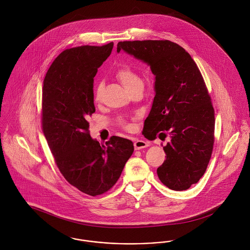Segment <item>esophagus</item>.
<instances>
[{"mask_svg":"<svg viewBox=\"0 0 250 250\" xmlns=\"http://www.w3.org/2000/svg\"><path fill=\"white\" fill-rule=\"evenodd\" d=\"M148 146V143L142 140H137L135 143H134V147L136 150H141L143 148H146Z\"/></svg>","mask_w":250,"mask_h":250,"instance_id":"obj_1","label":"esophagus"}]
</instances>
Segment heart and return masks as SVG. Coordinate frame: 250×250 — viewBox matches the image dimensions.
Returning a JSON list of instances; mask_svg holds the SVG:
<instances>
[{"instance_id":"obj_1","label":"heart","mask_w":250,"mask_h":250,"mask_svg":"<svg viewBox=\"0 0 250 250\" xmlns=\"http://www.w3.org/2000/svg\"><path fill=\"white\" fill-rule=\"evenodd\" d=\"M116 77L119 80L120 82L123 83V85L125 87V89L128 91L132 88L143 85V81L141 77L138 75V73L131 69L130 67L124 66L120 68L119 70L116 73ZM104 84L102 82H98L95 87V100H99L100 96L103 91Z\"/></svg>"}]
</instances>
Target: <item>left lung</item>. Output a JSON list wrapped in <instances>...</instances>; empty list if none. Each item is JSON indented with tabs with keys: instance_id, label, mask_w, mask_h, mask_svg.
Returning <instances> with one entry per match:
<instances>
[{
	"instance_id": "1",
	"label": "left lung",
	"mask_w": 250,
	"mask_h": 250,
	"mask_svg": "<svg viewBox=\"0 0 250 250\" xmlns=\"http://www.w3.org/2000/svg\"><path fill=\"white\" fill-rule=\"evenodd\" d=\"M121 50L147 63L155 75L144 137L168 133L166 160L157 175L169 189L187 190L204 174L214 145V107L202 74L189 53L168 40L124 41L117 45Z\"/></svg>"
}]
</instances>
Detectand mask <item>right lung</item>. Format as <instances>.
Listing matches in <instances>:
<instances>
[{
	"label": "right lung",
	"mask_w": 250,
	"mask_h": 250,
	"mask_svg": "<svg viewBox=\"0 0 250 250\" xmlns=\"http://www.w3.org/2000/svg\"><path fill=\"white\" fill-rule=\"evenodd\" d=\"M113 43L62 51L44 79L42 125L61 173L79 190L97 196L118 181L133 152V143L112 136L102 145L89 134L95 111L94 78L110 55Z\"/></svg>",
	"instance_id": "right-lung-1"
}]
</instances>
